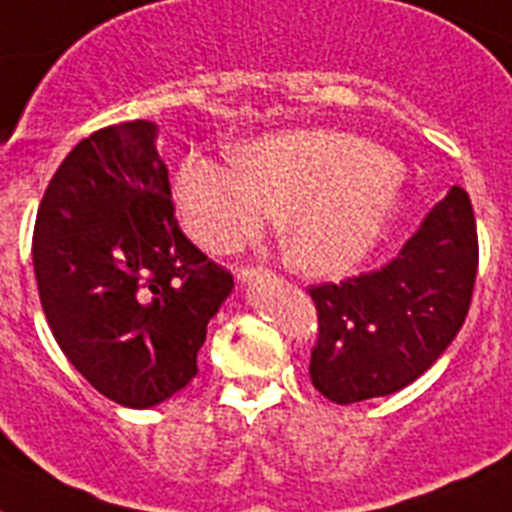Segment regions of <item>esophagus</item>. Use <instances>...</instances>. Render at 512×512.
I'll return each mask as SVG.
<instances>
[{
	"label": "esophagus",
	"mask_w": 512,
	"mask_h": 512,
	"mask_svg": "<svg viewBox=\"0 0 512 512\" xmlns=\"http://www.w3.org/2000/svg\"><path fill=\"white\" fill-rule=\"evenodd\" d=\"M270 273L263 268H239L236 270V278L242 283H252V281H260V278H268Z\"/></svg>",
	"instance_id": "obj_1"
}]
</instances>
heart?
Returning a JSON list of instances; mask_svg holds the SVG:
<instances>
[{
  "label": "heart",
  "mask_w": 512,
  "mask_h": 512,
  "mask_svg": "<svg viewBox=\"0 0 512 512\" xmlns=\"http://www.w3.org/2000/svg\"><path fill=\"white\" fill-rule=\"evenodd\" d=\"M174 200L184 226L213 252L255 239L281 210L289 263L341 276L367 260L403 205L401 163L380 145L336 130H289L239 156H187Z\"/></svg>",
  "instance_id": "obj_1"
}]
</instances>
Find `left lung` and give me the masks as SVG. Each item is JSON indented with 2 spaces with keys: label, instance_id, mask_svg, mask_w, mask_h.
<instances>
[{
  "label": "left lung",
  "instance_id": "1",
  "mask_svg": "<svg viewBox=\"0 0 512 512\" xmlns=\"http://www.w3.org/2000/svg\"><path fill=\"white\" fill-rule=\"evenodd\" d=\"M476 268L474 208L453 187L388 265L309 289L317 309L312 385L341 406L411 385L458 336Z\"/></svg>",
  "mask_w": 512,
  "mask_h": 512
}]
</instances>
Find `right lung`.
Returning a JSON list of instances; mask_svg holds the SVG:
<instances>
[{
    "mask_svg": "<svg viewBox=\"0 0 512 512\" xmlns=\"http://www.w3.org/2000/svg\"><path fill=\"white\" fill-rule=\"evenodd\" d=\"M158 127H103L70 150L33 231L38 296L59 349L85 380L150 409L197 375L210 317L234 289L174 218Z\"/></svg>",
    "mask_w": 512,
    "mask_h": 512,
    "instance_id": "1",
    "label": "right lung"
}]
</instances>
